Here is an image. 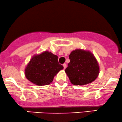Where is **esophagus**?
Returning <instances> with one entry per match:
<instances>
[{"label": "esophagus", "mask_w": 122, "mask_h": 122, "mask_svg": "<svg viewBox=\"0 0 122 122\" xmlns=\"http://www.w3.org/2000/svg\"><path fill=\"white\" fill-rule=\"evenodd\" d=\"M63 67H64V69H66V68L67 67V64L66 63H64L63 64Z\"/></svg>", "instance_id": "34e87169"}]
</instances>
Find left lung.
Wrapping results in <instances>:
<instances>
[{
	"label": "left lung",
	"mask_w": 122,
	"mask_h": 122,
	"mask_svg": "<svg viewBox=\"0 0 122 122\" xmlns=\"http://www.w3.org/2000/svg\"><path fill=\"white\" fill-rule=\"evenodd\" d=\"M69 59L70 62L65 72L72 84L84 85L92 82L98 77V63L90 51L76 50L70 54Z\"/></svg>",
	"instance_id": "8db88e82"
}]
</instances>
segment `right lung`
<instances>
[{
	"instance_id": "right-lung-1",
	"label": "right lung",
	"mask_w": 122,
	"mask_h": 122,
	"mask_svg": "<svg viewBox=\"0 0 122 122\" xmlns=\"http://www.w3.org/2000/svg\"><path fill=\"white\" fill-rule=\"evenodd\" d=\"M63 66L59 63L58 56L48 51L31 59L25 70L27 79L39 86L47 85L53 81L54 76Z\"/></svg>"
}]
</instances>
